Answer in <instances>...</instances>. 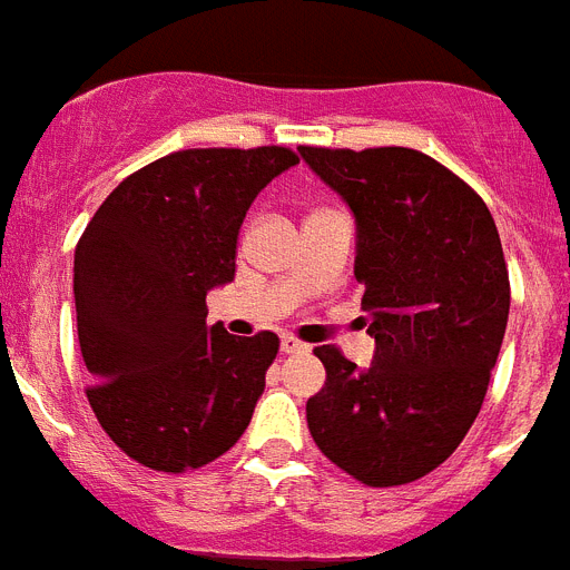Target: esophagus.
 <instances>
[{
	"instance_id": "1",
	"label": "esophagus",
	"mask_w": 570,
	"mask_h": 570,
	"mask_svg": "<svg viewBox=\"0 0 570 570\" xmlns=\"http://www.w3.org/2000/svg\"><path fill=\"white\" fill-rule=\"evenodd\" d=\"M279 350H282V355H299V352H305V350H308V346H305V343L296 341V337L285 335V337H282V341H279Z\"/></svg>"
}]
</instances>
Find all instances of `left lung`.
<instances>
[{"label": "left lung", "mask_w": 570, "mask_h": 570, "mask_svg": "<svg viewBox=\"0 0 570 570\" xmlns=\"http://www.w3.org/2000/svg\"><path fill=\"white\" fill-rule=\"evenodd\" d=\"M355 218V279L375 355L317 346V449L366 487L434 472L481 413L510 317L504 250L481 197L413 148H299Z\"/></svg>", "instance_id": "left-lung-1"}]
</instances>
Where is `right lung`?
Segmentation results:
<instances>
[{
    "label": "right lung",
    "mask_w": 570,
    "mask_h": 570,
    "mask_svg": "<svg viewBox=\"0 0 570 570\" xmlns=\"http://www.w3.org/2000/svg\"><path fill=\"white\" fill-rule=\"evenodd\" d=\"M294 150L191 148L121 180L75 247L87 399L112 443L157 472L212 463L250 425L279 337L206 326L233 282L244 215Z\"/></svg>",
    "instance_id": "add662e5"
}]
</instances>
